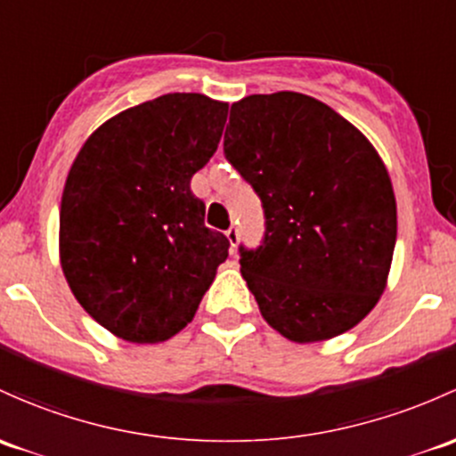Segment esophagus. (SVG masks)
I'll return each mask as SVG.
<instances>
[{
    "label": "esophagus",
    "instance_id": "esophagus-1",
    "mask_svg": "<svg viewBox=\"0 0 456 456\" xmlns=\"http://www.w3.org/2000/svg\"><path fill=\"white\" fill-rule=\"evenodd\" d=\"M224 236H227V240H229V247L232 248H236L238 247V240H240V232H238V227H229L227 232H224Z\"/></svg>",
    "mask_w": 456,
    "mask_h": 456
}]
</instances>
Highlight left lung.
<instances>
[{"mask_svg":"<svg viewBox=\"0 0 456 456\" xmlns=\"http://www.w3.org/2000/svg\"><path fill=\"white\" fill-rule=\"evenodd\" d=\"M224 157L265 208L240 273L273 330L328 341L385 292L397 236L393 185L371 142L328 104L277 91L232 104Z\"/></svg>","mask_w":456,"mask_h":456,"instance_id":"1","label":"left lung"}]
</instances>
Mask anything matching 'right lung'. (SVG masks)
<instances>
[{"mask_svg":"<svg viewBox=\"0 0 456 456\" xmlns=\"http://www.w3.org/2000/svg\"><path fill=\"white\" fill-rule=\"evenodd\" d=\"M227 102L166 94L91 133L61 200V266L102 328L128 343H161L194 319L229 256L205 227L190 181L218 148Z\"/></svg>","mask_w":456,"mask_h":456,"instance_id":"obj_1","label":"right lung"}]
</instances>
